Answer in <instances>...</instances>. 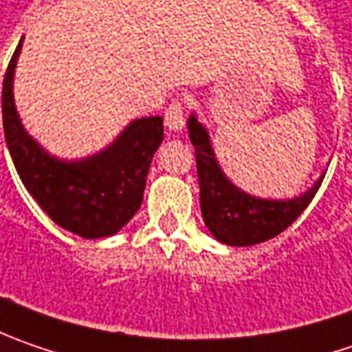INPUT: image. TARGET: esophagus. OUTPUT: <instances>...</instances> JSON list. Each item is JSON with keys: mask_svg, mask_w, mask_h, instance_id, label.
I'll list each match as a JSON object with an SVG mask.
<instances>
[{"mask_svg": "<svg viewBox=\"0 0 352 352\" xmlns=\"http://www.w3.org/2000/svg\"><path fill=\"white\" fill-rule=\"evenodd\" d=\"M165 126L171 131H181L185 126V104L181 100H175L165 110Z\"/></svg>", "mask_w": 352, "mask_h": 352, "instance_id": "34e87169", "label": "esophagus"}]
</instances>
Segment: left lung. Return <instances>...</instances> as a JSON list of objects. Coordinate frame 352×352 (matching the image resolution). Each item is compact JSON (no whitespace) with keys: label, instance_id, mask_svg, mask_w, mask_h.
<instances>
[{"label":"left lung","instance_id":"left-lung-1","mask_svg":"<svg viewBox=\"0 0 352 352\" xmlns=\"http://www.w3.org/2000/svg\"><path fill=\"white\" fill-rule=\"evenodd\" d=\"M195 146L201 187V212L210 234L228 246H252L283 232L314 201L323 177L309 191L287 201L258 199L240 191L222 173L205 126L191 116L187 122Z\"/></svg>","mask_w":352,"mask_h":352}]
</instances>
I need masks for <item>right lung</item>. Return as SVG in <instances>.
<instances>
[{
    "label": "right lung",
    "mask_w": 352,
    "mask_h": 352,
    "mask_svg": "<svg viewBox=\"0 0 352 352\" xmlns=\"http://www.w3.org/2000/svg\"><path fill=\"white\" fill-rule=\"evenodd\" d=\"M23 41V38H21ZM21 41L3 78V131L25 189L58 226L82 238L116 234L138 212L153 153L163 142V118L133 120L96 155L63 161L25 131L13 100V74Z\"/></svg>",
    "instance_id": "1"
}]
</instances>
